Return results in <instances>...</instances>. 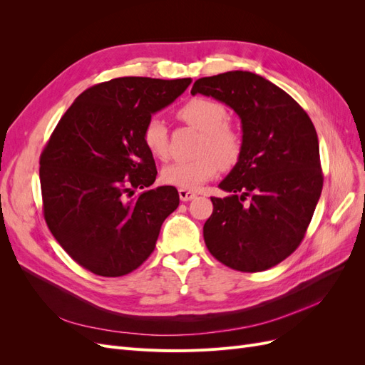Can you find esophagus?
<instances>
[{"label":"esophagus","mask_w":365,"mask_h":365,"mask_svg":"<svg viewBox=\"0 0 365 365\" xmlns=\"http://www.w3.org/2000/svg\"><path fill=\"white\" fill-rule=\"evenodd\" d=\"M178 193H180V200H181V201H184V202H187V201H192L193 197H196V193H195V192L185 190V189H180V190H178Z\"/></svg>","instance_id":"obj_1"}]
</instances>
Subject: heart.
<instances>
[{
  "mask_svg": "<svg viewBox=\"0 0 365 365\" xmlns=\"http://www.w3.org/2000/svg\"><path fill=\"white\" fill-rule=\"evenodd\" d=\"M178 117L184 123L202 132L196 148L197 157L168 164L161 170V181L178 189L197 190L202 184L213 180L220 168L231 169L237 164L244 140L233 126L228 125L230 114L225 105L213 98H190L180 108ZM141 140L152 157L158 160L169 157V130L161 118L152 117L146 121Z\"/></svg>",
  "mask_w": 365,
  "mask_h": 365,
  "instance_id": "heart-1",
  "label": "heart"
}]
</instances>
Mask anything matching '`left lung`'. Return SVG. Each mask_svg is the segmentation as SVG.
Listing matches in <instances>:
<instances>
[{"label":"left lung","mask_w":365,"mask_h":365,"mask_svg":"<svg viewBox=\"0 0 365 365\" xmlns=\"http://www.w3.org/2000/svg\"><path fill=\"white\" fill-rule=\"evenodd\" d=\"M190 93L233 108L244 132L242 157L219 184L230 195L212 196L205 245L231 269H269L302 244L323 190L312 120L282 88L250 71L202 77Z\"/></svg>","instance_id":"left-lung-1"}]
</instances>
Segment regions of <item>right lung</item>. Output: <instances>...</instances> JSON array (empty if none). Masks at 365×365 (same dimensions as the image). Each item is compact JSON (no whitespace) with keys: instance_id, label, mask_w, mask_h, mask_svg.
<instances>
[{"instance_id":"obj_1","label":"right lung","mask_w":365,"mask_h":365,"mask_svg":"<svg viewBox=\"0 0 365 365\" xmlns=\"http://www.w3.org/2000/svg\"><path fill=\"white\" fill-rule=\"evenodd\" d=\"M192 79L117 77L85 90L62 115L39 158L43 217L68 256L102 277L137 269L155 250L178 190L150 187L153 157L146 121Z\"/></svg>"}]
</instances>
